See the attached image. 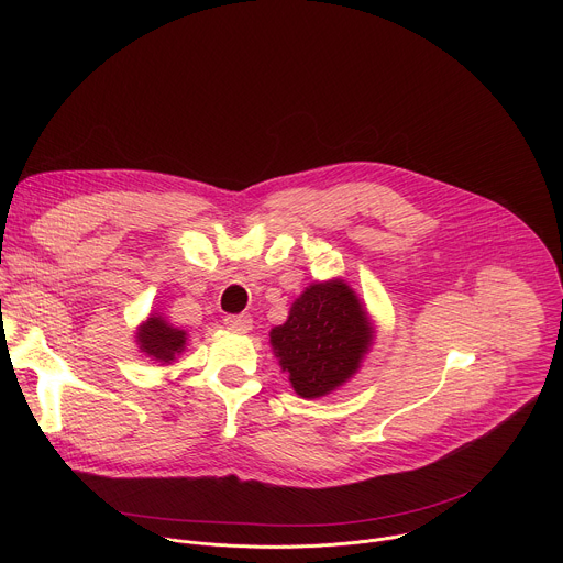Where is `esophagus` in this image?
<instances>
[{"instance_id":"obj_1","label":"esophagus","mask_w":563,"mask_h":563,"mask_svg":"<svg viewBox=\"0 0 563 563\" xmlns=\"http://www.w3.org/2000/svg\"><path fill=\"white\" fill-rule=\"evenodd\" d=\"M224 325L233 332H250L252 330V316L250 313H229L224 316Z\"/></svg>"}]
</instances>
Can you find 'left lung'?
Here are the masks:
<instances>
[{"label":"left lung","mask_w":563,"mask_h":563,"mask_svg":"<svg viewBox=\"0 0 563 563\" xmlns=\"http://www.w3.org/2000/svg\"><path fill=\"white\" fill-rule=\"evenodd\" d=\"M272 347L302 398L325 396L356 369L372 328L356 294L341 280L316 283L291 305L285 325L272 330Z\"/></svg>","instance_id":"obj_1"}]
</instances>
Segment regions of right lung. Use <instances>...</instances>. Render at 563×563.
<instances>
[{
	"label": "right lung",
	"instance_id": "1",
	"mask_svg": "<svg viewBox=\"0 0 563 563\" xmlns=\"http://www.w3.org/2000/svg\"><path fill=\"white\" fill-rule=\"evenodd\" d=\"M185 332L172 328L165 318L159 316H151L146 323L140 328L137 332V345L140 350L155 358L169 363L176 358V354H180L185 350Z\"/></svg>",
	"mask_w": 563,
	"mask_h": 563
}]
</instances>
